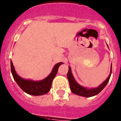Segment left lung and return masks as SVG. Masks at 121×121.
<instances>
[{"label": "left lung", "instance_id": "1", "mask_svg": "<svg viewBox=\"0 0 121 121\" xmlns=\"http://www.w3.org/2000/svg\"><path fill=\"white\" fill-rule=\"evenodd\" d=\"M107 46H108V45H107ZM112 65L111 64L110 74L108 77L106 79V80L104 81L99 86H98V87H94V88H87V87H85L79 85L74 78V76L72 74L71 68L70 66H69V69H68V72L67 73V78H68V81H69V87H70V89L71 92L73 94H76L77 95H80V96H82V97H93V96H95V95L98 94L104 88L105 86L108 83L112 74Z\"/></svg>", "mask_w": 121, "mask_h": 121}]
</instances>
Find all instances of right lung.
I'll return each instance as SVG.
<instances>
[{"label": "right lung", "mask_w": 121, "mask_h": 121, "mask_svg": "<svg viewBox=\"0 0 121 121\" xmlns=\"http://www.w3.org/2000/svg\"><path fill=\"white\" fill-rule=\"evenodd\" d=\"M64 63L59 62L54 66L50 74L43 80L34 81L22 78L17 74L13 62L11 60V69L13 78L17 85L24 92L34 96H39L46 94L49 92L52 87V81L56 76L59 66Z\"/></svg>", "instance_id": "obj_1"}]
</instances>
